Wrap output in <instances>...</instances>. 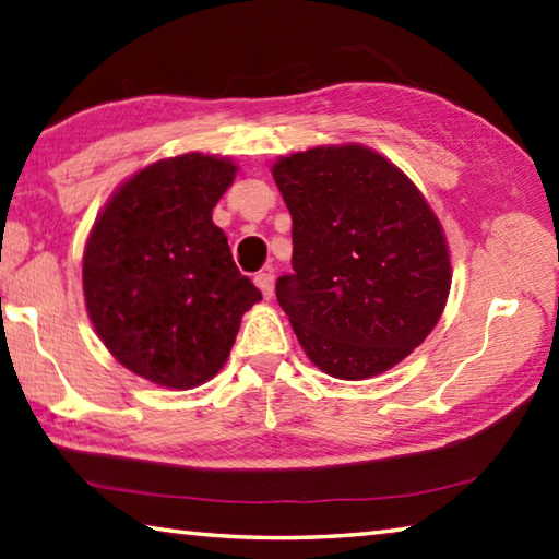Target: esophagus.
<instances>
[{"label":"esophagus","instance_id":"obj_1","mask_svg":"<svg viewBox=\"0 0 559 559\" xmlns=\"http://www.w3.org/2000/svg\"><path fill=\"white\" fill-rule=\"evenodd\" d=\"M253 283H257V288L263 293V298H271L273 296V273L269 271H261L253 276Z\"/></svg>","mask_w":559,"mask_h":559}]
</instances>
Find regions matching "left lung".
I'll list each match as a JSON object with an SVG mask.
<instances>
[{
  "label": "left lung",
  "mask_w": 559,
  "mask_h": 559,
  "mask_svg": "<svg viewBox=\"0 0 559 559\" xmlns=\"http://www.w3.org/2000/svg\"><path fill=\"white\" fill-rule=\"evenodd\" d=\"M293 217L276 298L314 367L342 381L389 371L438 324L450 247L415 182L361 144L314 146L271 168Z\"/></svg>",
  "instance_id": "left-lung-1"
}]
</instances>
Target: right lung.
Here are the masks:
<instances>
[{"label": "right lung", "mask_w": 559, "mask_h": 559, "mask_svg": "<svg viewBox=\"0 0 559 559\" xmlns=\"http://www.w3.org/2000/svg\"><path fill=\"white\" fill-rule=\"evenodd\" d=\"M237 168L210 154L160 158L121 182L90 229V322L121 367L164 389L215 377L241 314L261 300L212 222Z\"/></svg>", "instance_id": "obj_1"}]
</instances>
